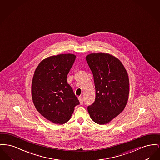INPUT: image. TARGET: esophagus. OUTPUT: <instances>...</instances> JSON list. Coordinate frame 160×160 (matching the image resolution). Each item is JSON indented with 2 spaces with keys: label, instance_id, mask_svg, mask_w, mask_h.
<instances>
[{
  "label": "esophagus",
  "instance_id": "esophagus-1",
  "mask_svg": "<svg viewBox=\"0 0 160 160\" xmlns=\"http://www.w3.org/2000/svg\"><path fill=\"white\" fill-rule=\"evenodd\" d=\"M78 99H79V101L80 102V103H81V104H82V103H83L84 99H83V98H82V96H79V97L78 98Z\"/></svg>",
  "mask_w": 160,
  "mask_h": 160
}]
</instances>
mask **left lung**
<instances>
[{
    "mask_svg": "<svg viewBox=\"0 0 160 160\" xmlns=\"http://www.w3.org/2000/svg\"><path fill=\"white\" fill-rule=\"evenodd\" d=\"M94 78L96 98L88 107L92 120L107 124L123 111L129 93V81L125 68L119 59L105 53L86 57Z\"/></svg>",
    "mask_w": 160,
    "mask_h": 160,
    "instance_id": "obj_1",
    "label": "left lung"
}]
</instances>
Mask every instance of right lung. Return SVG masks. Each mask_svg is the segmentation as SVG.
Returning <instances> with one entry per match:
<instances>
[{"mask_svg":"<svg viewBox=\"0 0 160 160\" xmlns=\"http://www.w3.org/2000/svg\"><path fill=\"white\" fill-rule=\"evenodd\" d=\"M76 56L60 54L43 59L36 68L31 92L34 105L43 117L55 124H64L79 105L67 76Z\"/></svg>","mask_w":160,"mask_h":160,"instance_id":"right-lung-1","label":"right lung"}]
</instances>
